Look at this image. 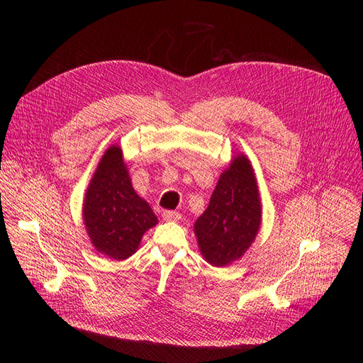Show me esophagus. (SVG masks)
<instances>
[{
	"mask_svg": "<svg viewBox=\"0 0 363 363\" xmlns=\"http://www.w3.org/2000/svg\"><path fill=\"white\" fill-rule=\"evenodd\" d=\"M162 216H163L164 220H172V222H177V220L181 219V213L174 212V211H164L162 213Z\"/></svg>",
	"mask_w": 363,
	"mask_h": 363,
	"instance_id": "1",
	"label": "esophagus"
}]
</instances>
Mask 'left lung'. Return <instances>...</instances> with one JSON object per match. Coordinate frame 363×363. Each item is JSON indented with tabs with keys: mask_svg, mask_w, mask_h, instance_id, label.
I'll return each mask as SVG.
<instances>
[{
	"mask_svg": "<svg viewBox=\"0 0 363 363\" xmlns=\"http://www.w3.org/2000/svg\"><path fill=\"white\" fill-rule=\"evenodd\" d=\"M260 219L253 167L245 156L234 157L194 225L201 255L218 268L238 260L255 241Z\"/></svg>",
	"mask_w": 363,
	"mask_h": 363,
	"instance_id": "1",
	"label": "left lung"
}]
</instances>
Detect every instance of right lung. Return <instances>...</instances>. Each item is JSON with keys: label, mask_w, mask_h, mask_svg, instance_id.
Here are the masks:
<instances>
[{"label": "right lung", "mask_w": 363, "mask_h": 363, "mask_svg": "<svg viewBox=\"0 0 363 363\" xmlns=\"http://www.w3.org/2000/svg\"><path fill=\"white\" fill-rule=\"evenodd\" d=\"M88 235L100 253L123 260L135 253L157 216L132 188L121 147L111 145L101 157L84 203Z\"/></svg>", "instance_id": "right-lung-1"}]
</instances>
